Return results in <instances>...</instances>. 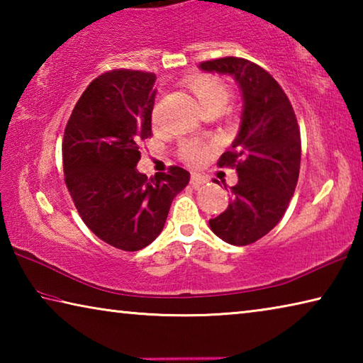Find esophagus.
Returning a JSON list of instances; mask_svg holds the SVG:
<instances>
[{
	"label": "esophagus",
	"instance_id": "esophagus-1",
	"mask_svg": "<svg viewBox=\"0 0 363 363\" xmlns=\"http://www.w3.org/2000/svg\"><path fill=\"white\" fill-rule=\"evenodd\" d=\"M208 182V179L205 176H201V174H196V173H194L192 174V177H190V184H192V186L195 187V189H199V187H201V186H205V184Z\"/></svg>",
	"mask_w": 363,
	"mask_h": 363
}]
</instances>
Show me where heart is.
Returning <instances> with one entry per match:
<instances>
[{
  "label": "heart",
  "instance_id": "obj_1",
  "mask_svg": "<svg viewBox=\"0 0 363 363\" xmlns=\"http://www.w3.org/2000/svg\"><path fill=\"white\" fill-rule=\"evenodd\" d=\"M190 89H192L196 101H199L201 112L211 107L224 108L230 99L229 88L220 79L214 77L199 75L192 78L190 79ZM206 155L208 149L201 143L190 140V143H184L181 145V158L190 164L201 163L206 158Z\"/></svg>",
  "mask_w": 363,
  "mask_h": 363
}]
</instances>
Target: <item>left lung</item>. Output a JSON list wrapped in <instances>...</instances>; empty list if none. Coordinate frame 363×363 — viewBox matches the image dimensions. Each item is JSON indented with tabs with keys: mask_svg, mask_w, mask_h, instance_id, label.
Here are the masks:
<instances>
[{
	"mask_svg": "<svg viewBox=\"0 0 363 363\" xmlns=\"http://www.w3.org/2000/svg\"><path fill=\"white\" fill-rule=\"evenodd\" d=\"M200 69L230 75L242 91V121L219 167L237 169L229 206L210 227L225 243L245 247L266 235L284 216L301 163L296 115L280 84L259 65L240 57L201 62Z\"/></svg>",
	"mask_w": 363,
	"mask_h": 363,
	"instance_id": "1",
	"label": "left lung"
}]
</instances>
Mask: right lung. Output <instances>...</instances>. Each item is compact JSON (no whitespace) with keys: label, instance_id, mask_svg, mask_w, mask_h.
<instances>
[{"label":"right lung","instance_id":"obj_1","mask_svg":"<svg viewBox=\"0 0 363 363\" xmlns=\"http://www.w3.org/2000/svg\"><path fill=\"white\" fill-rule=\"evenodd\" d=\"M153 73L112 70L97 77L67 123L62 160L67 189L83 223L112 247L138 251L162 233L190 173L171 167L138 171L139 144L152 136Z\"/></svg>","mask_w":363,"mask_h":363}]
</instances>
